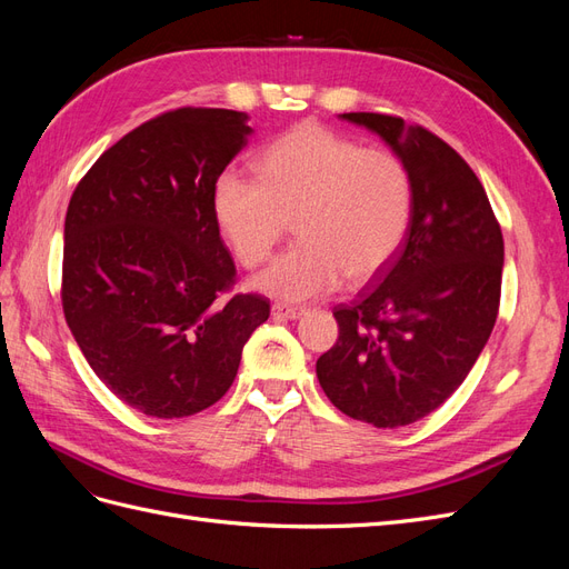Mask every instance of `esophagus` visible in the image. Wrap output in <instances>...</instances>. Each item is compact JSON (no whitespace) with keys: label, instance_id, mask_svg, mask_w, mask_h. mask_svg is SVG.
Wrapping results in <instances>:
<instances>
[{"label":"esophagus","instance_id":"1","mask_svg":"<svg viewBox=\"0 0 569 569\" xmlns=\"http://www.w3.org/2000/svg\"><path fill=\"white\" fill-rule=\"evenodd\" d=\"M306 311L303 308H291V306H282V303H272L270 316L274 320H299Z\"/></svg>","mask_w":569,"mask_h":569}]
</instances>
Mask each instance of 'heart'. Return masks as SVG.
<instances>
[{
	"label": "heart",
	"instance_id": "obj_1",
	"mask_svg": "<svg viewBox=\"0 0 569 569\" xmlns=\"http://www.w3.org/2000/svg\"><path fill=\"white\" fill-rule=\"evenodd\" d=\"M256 176L222 170L211 203L220 232L249 268L268 261L295 220L299 242L251 282L266 297L308 301L341 278L363 284L403 244L412 182L387 149L301 123L258 153Z\"/></svg>",
	"mask_w": 569,
	"mask_h": 569
}]
</instances>
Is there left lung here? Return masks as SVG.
<instances>
[{
    "instance_id": "left-lung-1",
    "label": "left lung",
    "mask_w": 569,
    "mask_h": 569,
    "mask_svg": "<svg viewBox=\"0 0 569 569\" xmlns=\"http://www.w3.org/2000/svg\"><path fill=\"white\" fill-rule=\"evenodd\" d=\"M339 118L375 132L406 163L412 218L377 284L335 308L339 339L316 372L341 412L393 429L437 410L487 347L503 234L472 168L437 134L396 116Z\"/></svg>"
}]
</instances>
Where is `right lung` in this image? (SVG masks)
Wrapping results in <instances>:
<instances>
[{
	"label": "right lung",
	"instance_id": "right-lung-1",
	"mask_svg": "<svg viewBox=\"0 0 569 569\" xmlns=\"http://www.w3.org/2000/svg\"><path fill=\"white\" fill-rule=\"evenodd\" d=\"M251 132L242 111L163 113L101 153L68 203L66 322L99 380L144 416L222 399L270 316L263 297L220 301L234 263L211 194Z\"/></svg>",
	"mask_w": 569,
	"mask_h": 569
}]
</instances>
